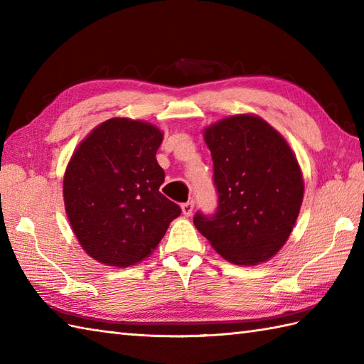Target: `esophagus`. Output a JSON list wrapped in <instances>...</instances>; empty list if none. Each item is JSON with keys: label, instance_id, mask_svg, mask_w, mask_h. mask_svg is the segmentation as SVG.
<instances>
[{"label": "esophagus", "instance_id": "obj_1", "mask_svg": "<svg viewBox=\"0 0 364 364\" xmlns=\"http://www.w3.org/2000/svg\"><path fill=\"white\" fill-rule=\"evenodd\" d=\"M181 210H183V214L184 215H191L192 214V210H194V202H186V203H183L181 205Z\"/></svg>", "mask_w": 364, "mask_h": 364}]
</instances>
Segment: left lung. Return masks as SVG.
I'll use <instances>...</instances> for the list:
<instances>
[{
	"label": "left lung",
	"mask_w": 364,
	"mask_h": 364,
	"mask_svg": "<svg viewBox=\"0 0 364 364\" xmlns=\"http://www.w3.org/2000/svg\"><path fill=\"white\" fill-rule=\"evenodd\" d=\"M218 210L194 225L235 264H258L282 249L297 220L304 180L280 133L257 115L239 114L205 129Z\"/></svg>",
	"instance_id": "obj_1"
}]
</instances>
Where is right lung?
Instances as JSON below:
<instances>
[{"mask_svg":"<svg viewBox=\"0 0 364 364\" xmlns=\"http://www.w3.org/2000/svg\"><path fill=\"white\" fill-rule=\"evenodd\" d=\"M162 133L129 119L103 122L84 139L64 176L65 211L82 249L128 267L156 249L181 208L161 194Z\"/></svg>","mask_w":364,"mask_h":364,"instance_id":"right-lung-1","label":"right lung"}]
</instances>
